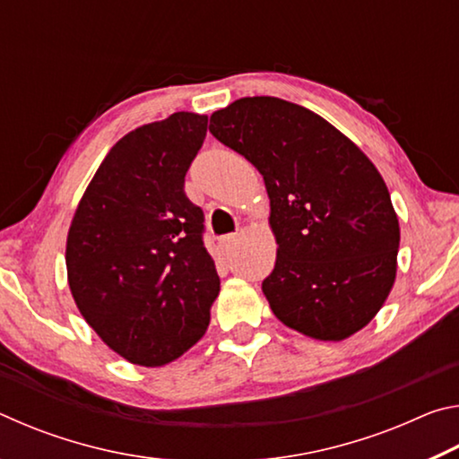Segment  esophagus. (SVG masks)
<instances>
[{
	"label": "esophagus",
	"mask_w": 459,
	"mask_h": 459,
	"mask_svg": "<svg viewBox=\"0 0 459 459\" xmlns=\"http://www.w3.org/2000/svg\"><path fill=\"white\" fill-rule=\"evenodd\" d=\"M237 240H238V235H237V232H232V235H224V237L221 238V245L229 251V248H230L232 245H235Z\"/></svg>",
	"instance_id": "obj_1"
}]
</instances>
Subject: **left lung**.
Masks as SVG:
<instances>
[{
  "mask_svg": "<svg viewBox=\"0 0 459 459\" xmlns=\"http://www.w3.org/2000/svg\"><path fill=\"white\" fill-rule=\"evenodd\" d=\"M211 134L259 169L277 259L263 293L285 325L344 340L383 307L397 273L399 221L375 164L309 108L245 97Z\"/></svg>",
  "mask_w": 459,
  "mask_h": 459,
  "instance_id": "8db88e82",
  "label": "left lung"
}]
</instances>
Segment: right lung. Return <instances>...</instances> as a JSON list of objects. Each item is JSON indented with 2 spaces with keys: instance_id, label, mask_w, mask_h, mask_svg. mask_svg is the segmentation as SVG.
Masks as SVG:
<instances>
[{
  "instance_id": "right-lung-1",
  "label": "right lung",
  "mask_w": 459,
  "mask_h": 459,
  "mask_svg": "<svg viewBox=\"0 0 459 459\" xmlns=\"http://www.w3.org/2000/svg\"><path fill=\"white\" fill-rule=\"evenodd\" d=\"M206 129V115L180 111L121 137L68 230L76 307L111 351L139 367H161L196 344L221 290L204 212L184 192Z\"/></svg>"
}]
</instances>
